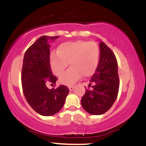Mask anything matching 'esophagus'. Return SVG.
I'll return each mask as SVG.
<instances>
[{
    "instance_id": "esophagus-1",
    "label": "esophagus",
    "mask_w": 146,
    "mask_h": 146,
    "mask_svg": "<svg viewBox=\"0 0 146 146\" xmlns=\"http://www.w3.org/2000/svg\"><path fill=\"white\" fill-rule=\"evenodd\" d=\"M68 89L70 91H73V90H74V87H73V86H69Z\"/></svg>"
}]
</instances>
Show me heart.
<instances>
[{
    "label": "heart",
    "instance_id": "obj_1",
    "mask_svg": "<svg viewBox=\"0 0 146 146\" xmlns=\"http://www.w3.org/2000/svg\"><path fill=\"white\" fill-rule=\"evenodd\" d=\"M100 50L94 41L77 40L61 44L57 52L52 53L50 65L56 76H60L70 62L72 67L60 78L66 85H71L81 78L90 77L96 70Z\"/></svg>",
    "mask_w": 146,
    "mask_h": 146
}]
</instances>
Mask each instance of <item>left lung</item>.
Segmentation results:
<instances>
[{
  "mask_svg": "<svg viewBox=\"0 0 146 146\" xmlns=\"http://www.w3.org/2000/svg\"><path fill=\"white\" fill-rule=\"evenodd\" d=\"M99 65L81 99L82 108L92 115H102L114 104L119 91L117 61L114 53L104 42H99Z\"/></svg>",
  "mask_w": 146,
  "mask_h": 146,
  "instance_id": "1",
  "label": "left lung"
}]
</instances>
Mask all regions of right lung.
Segmentation results:
<instances>
[{
  "label": "right lung",
  "mask_w": 146,
  "mask_h": 146,
  "mask_svg": "<svg viewBox=\"0 0 146 146\" xmlns=\"http://www.w3.org/2000/svg\"><path fill=\"white\" fill-rule=\"evenodd\" d=\"M59 36H41L27 49L24 54L21 70V85L24 96L30 106L43 116H51L62 108L68 88L59 85L56 89H48L47 82L56 83L50 64V44Z\"/></svg>",
  "instance_id": "right-lung-1"
}]
</instances>
